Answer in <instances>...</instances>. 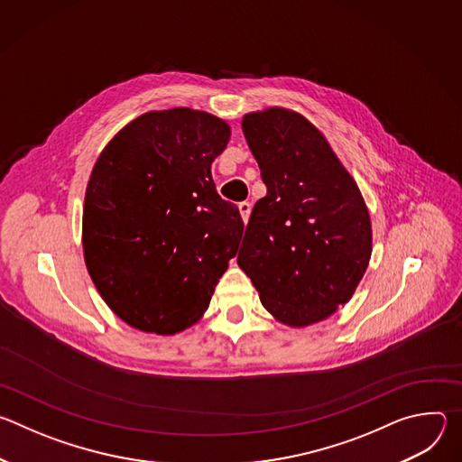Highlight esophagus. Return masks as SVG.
Returning a JSON list of instances; mask_svg holds the SVG:
<instances>
[{"label": "esophagus", "instance_id": "1", "mask_svg": "<svg viewBox=\"0 0 462 462\" xmlns=\"http://www.w3.org/2000/svg\"><path fill=\"white\" fill-rule=\"evenodd\" d=\"M250 210H252V207H250V203H246V201H243V203H239V214H241V217H243V221H245V225L248 223V217H250Z\"/></svg>", "mask_w": 462, "mask_h": 462}]
</instances>
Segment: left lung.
I'll return each instance as SVG.
<instances>
[{
    "label": "left lung",
    "mask_w": 462,
    "mask_h": 462,
    "mask_svg": "<svg viewBox=\"0 0 462 462\" xmlns=\"http://www.w3.org/2000/svg\"><path fill=\"white\" fill-rule=\"evenodd\" d=\"M267 195L254 205L237 265L278 321L305 327L355 294L371 259L364 197L321 131L269 107L243 116Z\"/></svg>",
    "instance_id": "8db88e82"
}]
</instances>
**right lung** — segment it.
I'll list each match as a JSON object with an SVG mask.
<instances>
[{
	"mask_svg": "<svg viewBox=\"0 0 462 462\" xmlns=\"http://www.w3.org/2000/svg\"><path fill=\"white\" fill-rule=\"evenodd\" d=\"M230 125L205 111H150L109 141L82 217L88 273L127 325L175 335L199 321L236 255L243 219L221 199L212 162Z\"/></svg>",
	"mask_w": 462,
	"mask_h": 462,
	"instance_id": "1",
	"label": "right lung"
}]
</instances>
